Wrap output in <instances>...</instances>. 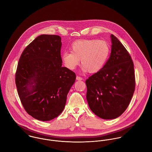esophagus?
Here are the masks:
<instances>
[{
    "instance_id": "obj_1",
    "label": "esophagus",
    "mask_w": 152,
    "mask_h": 152,
    "mask_svg": "<svg viewBox=\"0 0 152 152\" xmlns=\"http://www.w3.org/2000/svg\"><path fill=\"white\" fill-rule=\"evenodd\" d=\"M76 80H78V81H81V80H83V78L80 77L79 76H77L76 77Z\"/></svg>"
}]
</instances>
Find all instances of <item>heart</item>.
Returning <instances> with one entry per match:
<instances>
[{
  "label": "heart",
  "mask_w": 152,
  "mask_h": 152,
  "mask_svg": "<svg viewBox=\"0 0 152 152\" xmlns=\"http://www.w3.org/2000/svg\"><path fill=\"white\" fill-rule=\"evenodd\" d=\"M71 52L64 51L61 58L65 67L74 69L80 60L84 71L94 74L100 71L106 64L110 53L108 42L98 40H80L71 44Z\"/></svg>",
  "instance_id": "b5f03b06"
}]
</instances>
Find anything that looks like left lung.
Listing matches in <instances>:
<instances>
[{
	"mask_svg": "<svg viewBox=\"0 0 152 152\" xmlns=\"http://www.w3.org/2000/svg\"><path fill=\"white\" fill-rule=\"evenodd\" d=\"M111 53L104 67L86 81L89 108L98 117L113 119L128 108L135 89L134 66L121 42L110 35Z\"/></svg>",
	"mask_w": 152,
	"mask_h": 152,
	"instance_id": "left-lung-1",
	"label": "left lung"
}]
</instances>
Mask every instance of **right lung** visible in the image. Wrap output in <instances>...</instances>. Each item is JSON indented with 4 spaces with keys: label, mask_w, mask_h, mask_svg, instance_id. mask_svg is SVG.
<instances>
[{
    "label": "right lung",
    "mask_w": 152,
    "mask_h": 152,
    "mask_svg": "<svg viewBox=\"0 0 152 152\" xmlns=\"http://www.w3.org/2000/svg\"><path fill=\"white\" fill-rule=\"evenodd\" d=\"M61 39L42 34L24 50L16 73L18 95L26 111L33 118L48 121L64 110L75 74L62 66Z\"/></svg>",
    "instance_id": "right-lung-1"
}]
</instances>
